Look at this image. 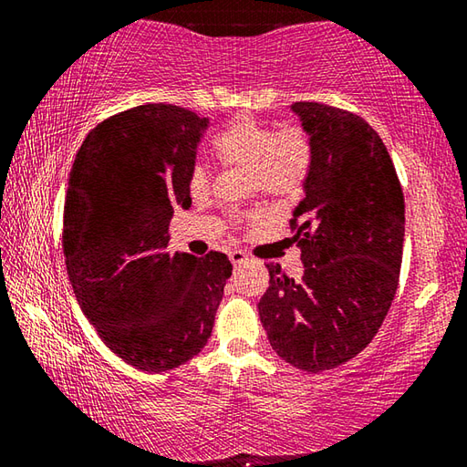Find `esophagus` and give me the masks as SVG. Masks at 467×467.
<instances>
[{"label":"esophagus","instance_id":"obj_1","mask_svg":"<svg viewBox=\"0 0 467 467\" xmlns=\"http://www.w3.org/2000/svg\"><path fill=\"white\" fill-rule=\"evenodd\" d=\"M228 259H231V264L236 267V265H241V264L247 262V255H244L243 251H233L231 255H228Z\"/></svg>","mask_w":467,"mask_h":467}]
</instances>
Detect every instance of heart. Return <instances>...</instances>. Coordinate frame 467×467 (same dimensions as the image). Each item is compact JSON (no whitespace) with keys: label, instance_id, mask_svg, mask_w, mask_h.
<instances>
[{"label":"heart","instance_id":"b5f03b06","mask_svg":"<svg viewBox=\"0 0 467 467\" xmlns=\"http://www.w3.org/2000/svg\"><path fill=\"white\" fill-rule=\"evenodd\" d=\"M214 150L220 162L228 169L247 171L253 189L270 200L295 195L305 183L311 164V146L305 131L298 128L280 130L253 117H236L214 138ZM212 171L197 162L189 189L193 197H205L210 192Z\"/></svg>","mask_w":467,"mask_h":467}]
</instances>
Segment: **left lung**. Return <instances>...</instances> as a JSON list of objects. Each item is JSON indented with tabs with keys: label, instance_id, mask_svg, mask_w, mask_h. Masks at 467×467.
<instances>
[{
	"label": "left lung",
	"instance_id": "8db88e82",
	"mask_svg": "<svg viewBox=\"0 0 467 467\" xmlns=\"http://www.w3.org/2000/svg\"><path fill=\"white\" fill-rule=\"evenodd\" d=\"M309 136L305 197L292 212L300 280L270 264L259 319L280 358L306 373L344 365L370 344L398 290L404 193L383 140L362 117L295 102Z\"/></svg>",
	"mask_w": 467,
	"mask_h": 467
}]
</instances>
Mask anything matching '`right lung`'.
<instances>
[{"label":"right lung","instance_id":"add662e5","mask_svg":"<svg viewBox=\"0 0 467 467\" xmlns=\"http://www.w3.org/2000/svg\"><path fill=\"white\" fill-rule=\"evenodd\" d=\"M208 125L164 102L133 107L86 136L69 172L63 255L78 305L107 348L148 373L202 352L233 274L224 253L167 251Z\"/></svg>","mask_w":467,"mask_h":467}]
</instances>
